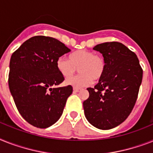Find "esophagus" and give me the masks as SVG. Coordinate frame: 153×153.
<instances>
[{
    "label": "esophagus",
    "instance_id": "esophagus-1",
    "mask_svg": "<svg viewBox=\"0 0 153 153\" xmlns=\"http://www.w3.org/2000/svg\"><path fill=\"white\" fill-rule=\"evenodd\" d=\"M73 90H74V92H75V93H77V92H79L81 90L80 88H77V87H74L73 88Z\"/></svg>",
    "mask_w": 153,
    "mask_h": 153
}]
</instances>
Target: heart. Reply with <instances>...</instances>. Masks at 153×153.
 Listing matches in <instances>:
<instances>
[{
    "label": "heart",
    "mask_w": 153,
    "mask_h": 153,
    "mask_svg": "<svg viewBox=\"0 0 153 153\" xmlns=\"http://www.w3.org/2000/svg\"><path fill=\"white\" fill-rule=\"evenodd\" d=\"M56 68L64 78H70L79 69V75L67 79V85L74 87H84L89 85L93 81L98 80L104 74L105 60L102 57L94 55V53L85 50L74 52L69 56V59L59 57L56 61Z\"/></svg>",
    "instance_id": "heart-1"
}]
</instances>
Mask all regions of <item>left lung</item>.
<instances>
[{"label": "left lung", "instance_id": "left-lung-1", "mask_svg": "<svg viewBox=\"0 0 153 153\" xmlns=\"http://www.w3.org/2000/svg\"><path fill=\"white\" fill-rule=\"evenodd\" d=\"M102 54L104 74L89 97L83 102L89 123L100 130H110L126 120L134 106L143 71L137 55L120 42H105L94 48Z\"/></svg>", "mask_w": 153, "mask_h": 153}]
</instances>
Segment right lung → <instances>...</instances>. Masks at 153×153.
Segmentation results:
<instances>
[{"mask_svg": "<svg viewBox=\"0 0 153 153\" xmlns=\"http://www.w3.org/2000/svg\"><path fill=\"white\" fill-rule=\"evenodd\" d=\"M70 48L56 38L35 36L12 55L8 86L22 117L32 126L47 128L63 114L71 85L57 87L64 80L56 61Z\"/></svg>", "mask_w": 153, "mask_h": 153, "instance_id": "obj_1", "label": "right lung"}]
</instances>
